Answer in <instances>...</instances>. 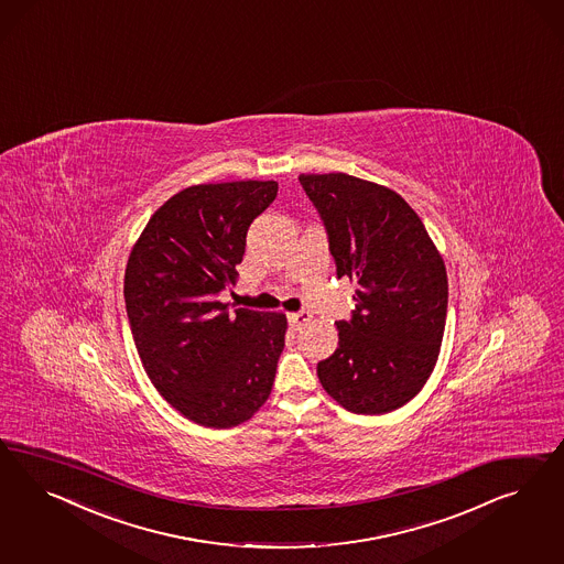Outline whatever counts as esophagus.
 Wrapping results in <instances>:
<instances>
[{
  "mask_svg": "<svg viewBox=\"0 0 564 564\" xmlns=\"http://www.w3.org/2000/svg\"><path fill=\"white\" fill-rule=\"evenodd\" d=\"M288 321H290L291 328L297 330L310 321V314L307 312H291V314H288Z\"/></svg>",
  "mask_w": 564,
  "mask_h": 564,
  "instance_id": "esophagus-1",
  "label": "esophagus"
}]
</instances>
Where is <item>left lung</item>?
Returning <instances> with one entry per match:
<instances>
[{
    "mask_svg": "<svg viewBox=\"0 0 564 564\" xmlns=\"http://www.w3.org/2000/svg\"><path fill=\"white\" fill-rule=\"evenodd\" d=\"M337 276L356 279L339 347L318 361L326 393L364 415L399 410L426 384L443 343L448 283L422 219L397 192L347 173L300 175Z\"/></svg>",
    "mask_w": 564,
    "mask_h": 564,
    "instance_id": "left-lung-1",
    "label": "left lung"
}]
</instances>
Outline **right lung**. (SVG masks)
I'll list each match as a JSON object with an SVG mask.
<instances>
[{"label":"right lung","instance_id":"1","mask_svg":"<svg viewBox=\"0 0 564 564\" xmlns=\"http://www.w3.org/2000/svg\"><path fill=\"white\" fill-rule=\"evenodd\" d=\"M276 182L182 189L161 206L128 258L123 297L138 356L171 408L206 427L250 420L269 399L285 347V314L231 307L250 223Z\"/></svg>","mask_w":564,"mask_h":564}]
</instances>
